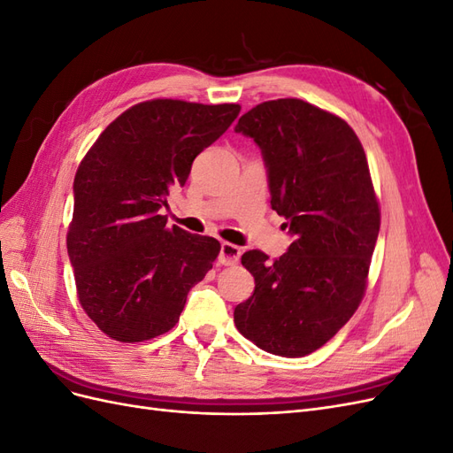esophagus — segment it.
<instances>
[{"label":"esophagus","mask_w":453,"mask_h":453,"mask_svg":"<svg viewBox=\"0 0 453 453\" xmlns=\"http://www.w3.org/2000/svg\"><path fill=\"white\" fill-rule=\"evenodd\" d=\"M240 255H242V250L238 248V245L225 242V243H221V251H219V263L225 266H232L238 263Z\"/></svg>","instance_id":"34e87169"}]
</instances>
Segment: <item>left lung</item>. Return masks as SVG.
Listing matches in <instances>:
<instances>
[{"mask_svg":"<svg viewBox=\"0 0 453 453\" xmlns=\"http://www.w3.org/2000/svg\"><path fill=\"white\" fill-rule=\"evenodd\" d=\"M265 158L272 210L295 242L268 260L242 255L255 291L234 308L238 331L281 357L326 344L359 308L380 232L365 149L346 120L308 102H263L234 128Z\"/></svg>","mask_w":453,"mask_h":453,"instance_id":"left-lung-1","label":"left lung"}]
</instances>
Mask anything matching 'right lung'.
<instances>
[{"label":"right lung","mask_w":453,"mask_h":453,"mask_svg":"<svg viewBox=\"0 0 453 453\" xmlns=\"http://www.w3.org/2000/svg\"><path fill=\"white\" fill-rule=\"evenodd\" d=\"M238 113V104L142 102L81 160L67 255L79 303L109 338L134 344L168 333L211 270L221 243L168 226L160 210Z\"/></svg>","instance_id":"1"}]
</instances>
